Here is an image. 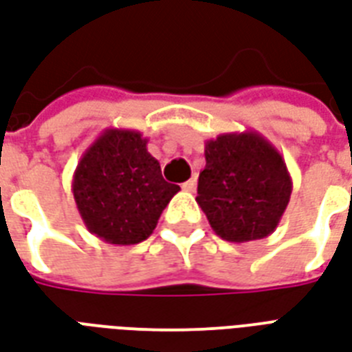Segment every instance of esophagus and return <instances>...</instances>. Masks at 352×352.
Instances as JSON below:
<instances>
[{"instance_id":"esophagus-1","label":"esophagus","mask_w":352,"mask_h":352,"mask_svg":"<svg viewBox=\"0 0 352 352\" xmlns=\"http://www.w3.org/2000/svg\"><path fill=\"white\" fill-rule=\"evenodd\" d=\"M196 184H197L196 177H192V179H188L186 183H183V190H186V192H194V190H196Z\"/></svg>"}]
</instances>
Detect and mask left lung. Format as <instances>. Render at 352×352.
Returning <instances> with one entry per match:
<instances>
[{"label":"left lung","mask_w":352,"mask_h":352,"mask_svg":"<svg viewBox=\"0 0 352 352\" xmlns=\"http://www.w3.org/2000/svg\"><path fill=\"white\" fill-rule=\"evenodd\" d=\"M197 205L229 242L269 236L287 209L293 181L274 145L259 132H229L205 143Z\"/></svg>","instance_id":"1"}]
</instances>
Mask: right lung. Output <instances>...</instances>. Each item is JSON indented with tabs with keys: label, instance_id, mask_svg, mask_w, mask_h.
Here are the masks:
<instances>
[{
	"label": "right lung",
	"instance_id": "right-lung-1",
	"mask_svg": "<svg viewBox=\"0 0 352 352\" xmlns=\"http://www.w3.org/2000/svg\"><path fill=\"white\" fill-rule=\"evenodd\" d=\"M166 183L160 164L138 130L106 129L83 153L72 177L78 212L100 241L130 246L155 231L179 192Z\"/></svg>",
	"mask_w": 352,
	"mask_h": 352
}]
</instances>
